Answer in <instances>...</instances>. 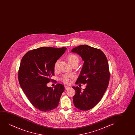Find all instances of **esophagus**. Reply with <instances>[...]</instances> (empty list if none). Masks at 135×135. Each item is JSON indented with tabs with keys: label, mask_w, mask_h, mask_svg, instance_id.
I'll list each match as a JSON object with an SVG mask.
<instances>
[{
	"label": "esophagus",
	"mask_w": 135,
	"mask_h": 135,
	"mask_svg": "<svg viewBox=\"0 0 135 135\" xmlns=\"http://www.w3.org/2000/svg\"><path fill=\"white\" fill-rule=\"evenodd\" d=\"M65 88L66 90H68V89H70V87H69V86H65Z\"/></svg>",
	"instance_id": "1"
}]
</instances>
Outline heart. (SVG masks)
I'll return each mask as SVG.
<instances>
[{"mask_svg":"<svg viewBox=\"0 0 135 135\" xmlns=\"http://www.w3.org/2000/svg\"><path fill=\"white\" fill-rule=\"evenodd\" d=\"M67 59L68 61L69 64L71 65L72 63H75V62H78L79 59L77 56L74 54H70L67 56ZM59 61L57 60L56 61L55 63H54V70H57V66L59 64ZM74 78V76L70 75H64L62 76L60 79L61 81H63L64 83L66 84H69L71 83V79Z\"/></svg>","mask_w":135,"mask_h":135,"instance_id":"heart-1","label":"heart"}]
</instances>
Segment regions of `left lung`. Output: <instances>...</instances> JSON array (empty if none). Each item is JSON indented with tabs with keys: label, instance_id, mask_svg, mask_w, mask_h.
<instances>
[{
	"label": "left lung",
	"instance_id": "1",
	"mask_svg": "<svg viewBox=\"0 0 135 135\" xmlns=\"http://www.w3.org/2000/svg\"><path fill=\"white\" fill-rule=\"evenodd\" d=\"M84 61L76 84H87L81 91L79 87H73L76 91L73 96L75 107L82 111L92 109L99 102L109 84L110 72L107 58L102 50L88 45L72 49Z\"/></svg>",
	"mask_w": 135,
	"mask_h": 135
}]
</instances>
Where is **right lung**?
Listing matches in <instances>:
<instances>
[{"instance_id":"right-lung-1","label":"right lung","mask_w":135,"mask_h":135,"mask_svg":"<svg viewBox=\"0 0 135 135\" xmlns=\"http://www.w3.org/2000/svg\"><path fill=\"white\" fill-rule=\"evenodd\" d=\"M66 49L40 47L27 52L21 60L19 83L31 103L40 111H51L58 106L64 86L58 83L53 89L46 84L54 75V63Z\"/></svg>"}]
</instances>
